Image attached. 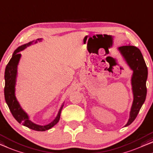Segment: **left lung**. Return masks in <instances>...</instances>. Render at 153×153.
I'll use <instances>...</instances> for the list:
<instances>
[{"label":"left lung","instance_id":"8db88e82","mask_svg":"<svg viewBox=\"0 0 153 153\" xmlns=\"http://www.w3.org/2000/svg\"><path fill=\"white\" fill-rule=\"evenodd\" d=\"M119 52L124 59L127 65L132 71L131 77L133 101L130 111V117L125 127L133 122L138 114L146 97V81L148 68L143 55L139 48L127 45L118 48Z\"/></svg>","mask_w":153,"mask_h":153}]
</instances>
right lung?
<instances>
[{"mask_svg": "<svg viewBox=\"0 0 153 153\" xmlns=\"http://www.w3.org/2000/svg\"><path fill=\"white\" fill-rule=\"evenodd\" d=\"M42 39H38L36 41H30L27 43L24 44L23 45L19 46L13 53L12 59H10V61H9L8 64L7 65L5 71V88H4L5 99L13 117L19 123H22L24 126H26V127L30 128L32 130H36V131H45V130L50 129L53 126L56 125L59 122V119H60L61 112L64 105L63 102L59 110L56 117H55V119L52 122H50L47 125L41 126L36 124V123L32 122L30 120L29 115L21 108L16 97L15 92H16L18 65H19L20 59H21V54H20V52L24 50L25 48H27L31 45L36 43L37 42L42 41Z\"/></svg>", "mask_w": 153, "mask_h": 153, "instance_id": "obj_1", "label": "right lung"}]
</instances>
